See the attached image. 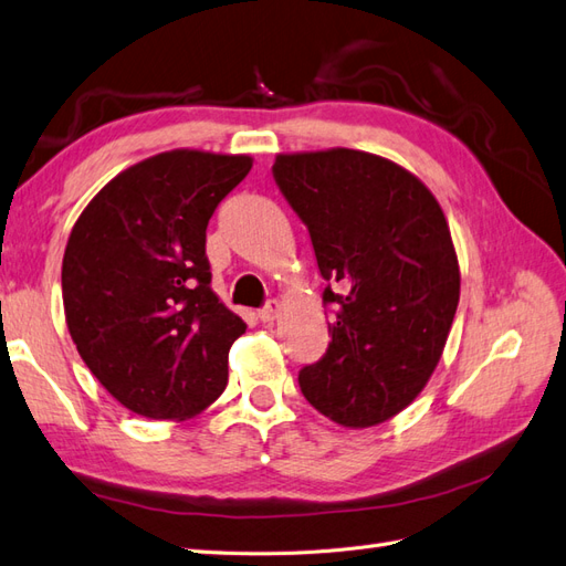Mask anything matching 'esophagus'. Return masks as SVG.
<instances>
[{
	"instance_id": "1",
	"label": "esophagus",
	"mask_w": 566,
	"mask_h": 566,
	"mask_svg": "<svg viewBox=\"0 0 566 566\" xmlns=\"http://www.w3.org/2000/svg\"><path fill=\"white\" fill-rule=\"evenodd\" d=\"M279 312H281V304L276 300H271L264 304L262 310H259V318H262L264 324H271V321L279 318Z\"/></svg>"
}]
</instances>
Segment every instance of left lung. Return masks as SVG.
<instances>
[{
    "label": "left lung",
    "mask_w": 566,
    "mask_h": 566,
    "mask_svg": "<svg viewBox=\"0 0 566 566\" xmlns=\"http://www.w3.org/2000/svg\"><path fill=\"white\" fill-rule=\"evenodd\" d=\"M271 171L328 281L331 343L300 371L302 395L347 429L384 423L429 384L460 302L446 213L415 174L369 151L279 155Z\"/></svg>",
    "instance_id": "left-lung-1"
}]
</instances>
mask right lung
<instances>
[{
    "mask_svg": "<svg viewBox=\"0 0 566 566\" xmlns=\"http://www.w3.org/2000/svg\"><path fill=\"white\" fill-rule=\"evenodd\" d=\"M250 169L248 155L161 151L106 182L73 226L66 326L135 415L190 419L228 384V349L248 326L211 290L205 245L213 209Z\"/></svg>",
    "mask_w": 566,
    "mask_h": 566,
    "instance_id": "right-lung-1",
    "label": "right lung"
}]
</instances>
